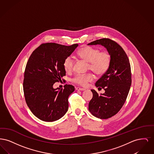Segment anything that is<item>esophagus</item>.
<instances>
[{
  "instance_id": "1",
  "label": "esophagus",
  "mask_w": 154,
  "mask_h": 154,
  "mask_svg": "<svg viewBox=\"0 0 154 154\" xmlns=\"http://www.w3.org/2000/svg\"><path fill=\"white\" fill-rule=\"evenodd\" d=\"M75 89L77 91H85V89H84V88H79V87H76Z\"/></svg>"
}]
</instances>
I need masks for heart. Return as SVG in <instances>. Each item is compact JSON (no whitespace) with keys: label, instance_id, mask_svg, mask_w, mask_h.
<instances>
[{"label":"heart","instance_id":"b5f03b06","mask_svg":"<svg viewBox=\"0 0 154 154\" xmlns=\"http://www.w3.org/2000/svg\"><path fill=\"white\" fill-rule=\"evenodd\" d=\"M80 58L89 63L88 69L97 75H102L109 69L111 63V55L107 51H101L98 48L86 46L81 48L77 52ZM74 60L71 57H67L63 63L66 72H71L73 69ZM92 74H77L73 81L81 86H85L87 83L94 80Z\"/></svg>","mask_w":154,"mask_h":154}]
</instances>
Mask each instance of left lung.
Instances as JSON below:
<instances>
[{
    "instance_id": "8db88e82",
    "label": "left lung",
    "mask_w": 154,
    "mask_h": 154,
    "mask_svg": "<svg viewBox=\"0 0 154 154\" xmlns=\"http://www.w3.org/2000/svg\"><path fill=\"white\" fill-rule=\"evenodd\" d=\"M97 44L106 48L111 60L108 70L95 83L97 88L102 87L105 92L99 95L92 89L93 97L88 109L96 117L107 119L116 115L124 104L132 83L131 69L126 54L116 42L104 38L88 45Z\"/></svg>"
}]
</instances>
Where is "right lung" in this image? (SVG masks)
Listing matches in <instances>:
<instances>
[{
	"instance_id": "right-lung-1",
	"label": "right lung",
	"mask_w": 154,
	"mask_h": 154,
	"mask_svg": "<svg viewBox=\"0 0 154 154\" xmlns=\"http://www.w3.org/2000/svg\"><path fill=\"white\" fill-rule=\"evenodd\" d=\"M78 45L41 44L28 59L23 83L25 98L32 113L43 121L58 120L68 110V97L74 86L66 84L64 89H55L53 85L66 75L64 61Z\"/></svg>"
}]
</instances>
